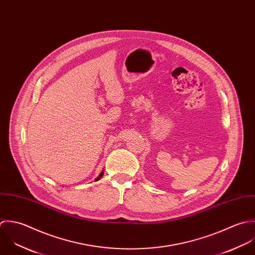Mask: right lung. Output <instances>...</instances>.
I'll list each match as a JSON object with an SVG mask.
<instances>
[{
	"label": "right lung",
	"instance_id": "add662e5",
	"mask_svg": "<svg viewBox=\"0 0 255 255\" xmlns=\"http://www.w3.org/2000/svg\"><path fill=\"white\" fill-rule=\"evenodd\" d=\"M103 172H104V170H102V172H101V174L96 178V181H98L99 179H101V178H102V175H103Z\"/></svg>",
	"mask_w": 255,
	"mask_h": 255
}]
</instances>
